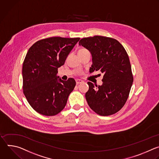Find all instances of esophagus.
<instances>
[{
	"instance_id": "esophagus-1",
	"label": "esophagus",
	"mask_w": 159,
	"mask_h": 159,
	"mask_svg": "<svg viewBox=\"0 0 159 159\" xmlns=\"http://www.w3.org/2000/svg\"><path fill=\"white\" fill-rule=\"evenodd\" d=\"M83 82L82 80H76V84H79L80 83H81Z\"/></svg>"
}]
</instances>
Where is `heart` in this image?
<instances>
[{
    "instance_id": "b5f03b06",
    "label": "heart",
    "mask_w": 159,
    "mask_h": 159,
    "mask_svg": "<svg viewBox=\"0 0 159 159\" xmlns=\"http://www.w3.org/2000/svg\"><path fill=\"white\" fill-rule=\"evenodd\" d=\"M86 49H81L79 50L78 52H81V51H86Z\"/></svg>"
}]
</instances>
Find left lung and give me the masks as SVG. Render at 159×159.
<instances>
[{
	"instance_id": "8db88e82",
	"label": "left lung",
	"mask_w": 159,
	"mask_h": 159,
	"mask_svg": "<svg viewBox=\"0 0 159 159\" xmlns=\"http://www.w3.org/2000/svg\"><path fill=\"white\" fill-rule=\"evenodd\" d=\"M79 44L91 54L90 73L99 70L104 74L101 86L88 82L85 97L89 107L102 116L116 113L127 100L134 81L127 52L117 40L105 36L84 38Z\"/></svg>"
}]
</instances>
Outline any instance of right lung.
<instances>
[{
	"label": "right lung",
	"instance_id": "add662e5",
	"mask_svg": "<svg viewBox=\"0 0 159 159\" xmlns=\"http://www.w3.org/2000/svg\"><path fill=\"white\" fill-rule=\"evenodd\" d=\"M80 38L51 37L39 40L28 50L22 66L23 93L36 111L54 116L65 107L76 86L73 78L63 81L57 76V68Z\"/></svg>",
	"mask_w": 159,
	"mask_h": 159
}]
</instances>
